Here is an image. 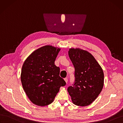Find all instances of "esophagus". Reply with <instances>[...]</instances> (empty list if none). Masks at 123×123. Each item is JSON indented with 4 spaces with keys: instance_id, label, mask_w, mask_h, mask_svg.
<instances>
[{
    "instance_id": "esophagus-1",
    "label": "esophagus",
    "mask_w": 123,
    "mask_h": 123,
    "mask_svg": "<svg viewBox=\"0 0 123 123\" xmlns=\"http://www.w3.org/2000/svg\"><path fill=\"white\" fill-rule=\"evenodd\" d=\"M64 80L65 81V82H66V83H67V82H68V79H67V78H64Z\"/></svg>"
}]
</instances>
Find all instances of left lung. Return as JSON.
Segmentation results:
<instances>
[{
  "label": "left lung",
  "mask_w": 123,
  "mask_h": 123,
  "mask_svg": "<svg viewBox=\"0 0 123 123\" xmlns=\"http://www.w3.org/2000/svg\"><path fill=\"white\" fill-rule=\"evenodd\" d=\"M69 58L73 64L74 80L67 91L76 105L85 106L91 104L102 90L104 74L96 59L87 51L70 49Z\"/></svg>",
  "instance_id": "1"
}]
</instances>
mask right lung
<instances>
[{
  "instance_id": "add662e5",
  "label": "right lung",
  "mask_w": 123,
  "mask_h": 123,
  "mask_svg": "<svg viewBox=\"0 0 123 123\" xmlns=\"http://www.w3.org/2000/svg\"><path fill=\"white\" fill-rule=\"evenodd\" d=\"M60 49L46 45L33 52L23 65L21 80L23 88L33 103L49 105L66 82L59 75L60 68L55 61Z\"/></svg>"
}]
</instances>
